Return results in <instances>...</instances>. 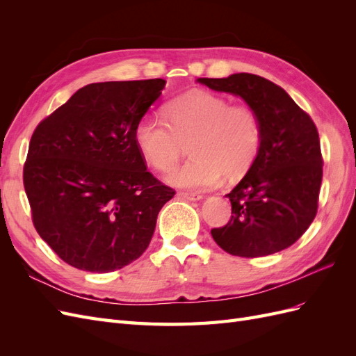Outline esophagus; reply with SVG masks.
<instances>
[{
	"mask_svg": "<svg viewBox=\"0 0 356 356\" xmlns=\"http://www.w3.org/2000/svg\"><path fill=\"white\" fill-rule=\"evenodd\" d=\"M178 196L182 197V199H186V200H190V202H197L203 197L202 195H199V193H188V191H179Z\"/></svg>",
	"mask_w": 356,
	"mask_h": 356,
	"instance_id": "esophagus-1",
	"label": "esophagus"
}]
</instances>
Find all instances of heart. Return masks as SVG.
<instances>
[{
  "mask_svg": "<svg viewBox=\"0 0 356 356\" xmlns=\"http://www.w3.org/2000/svg\"><path fill=\"white\" fill-rule=\"evenodd\" d=\"M166 117L144 114L135 127V141L147 163L168 170L190 143L191 157L166 175L170 186L204 190L222 174L238 179L260 153L261 124L248 105H232L222 96L193 92L170 102Z\"/></svg>",
  "mask_w": 356,
  "mask_h": 356,
  "instance_id": "b5f03b06",
  "label": "heart"
}]
</instances>
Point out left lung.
<instances>
[{"instance_id":"1","label":"left lung","mask_w":356,"mask_h":356,"mask_svg":"<svg viewBox=\"0 0 356 356\" xmlns=\"http://www.w3.org/2000/svg\"><path fill=\"white\" fill-rule=\"evenodd\" d=\"M215 92L242 98L261 124L254 165L225 197L232 218L212 229L213 241L238 257H264L297 242L314 221L322 182L319 135L314 120L277 84L239 72L197 79Z\"/></svg>"}]
</instances>
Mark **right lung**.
<instances>
[{
  "label": "right lung",
  "mask_w": 356,
  "mask_h": 356,
  "mask_svg": "<svg viewBox=\"0 0 356 356\" xmlns=\"http://www.w3.org/2000/svg\"><path fill=\"white\" fill-rule=\"evenodd\" d=\"M165 84H88L32 134L24 168L32 221L70 266L108 273L148 248L175 191L147 170L135 127Z\"/></svg>",
  "instance_id": "add662e5"
}]
</instances>
